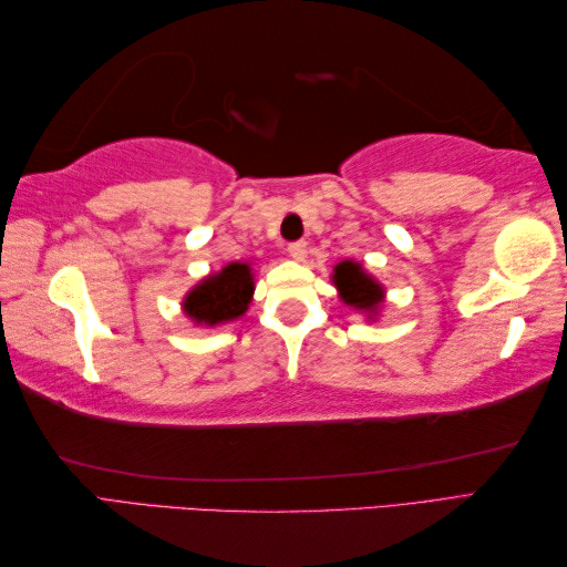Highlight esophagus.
Listing matches in <instances>:
<instances>
[{
	"instance_id": "1",
	"label": "esophagus",
	"mask_w": 567,
	"mask_h": 567,
	"mask_svg": "<svg viewBox=\"0 0 567 567\" xmlns=\"http://www.w3.org/2000/svg\"><path fill=\"white\" fill-rule=\"evenodd\" d=\"M287 252H290L295 260H305V256H307V240H292V244L287 246Z\"/></svg>"
}]
</instances>
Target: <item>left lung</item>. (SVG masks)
I'll return each mask as SVG.
<instances>
[{"label": "left lung", "mask_w": 567, "mask_h": 567, "mask_svg": "<svg viewBox=\"0 0 567 567\" xmlns=\"http://www.w3.org/2000/svg\"><path fill=\"white\" fill-rule=\"evenodd\" d=\"M333 282L341 290V299L346 305L368 311L380 305V285H375V280H370V277L360 270V265L353 260H343L336 265Z\"/></svg>", "instance_id": "1"}]
</instances>
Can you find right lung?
I'll list each match as a JSON object with an SVG mask.
<instances>
[{"mask_svg":"<svg viewBox=\"0 0 567 567\" xmlns=\"http://www.w3.org/2000/svg\"><path fill=\"white\" fill-rule=\"evenodd\" d=\"M252 295V277L246 262H231L219 275H212L197 285L185 299L192 319L202 323H221L240 317Z\"/></svg>","mask_w":567,"mask_h":567,"instance_id":"1","label":"right lung"}]
</instances>
